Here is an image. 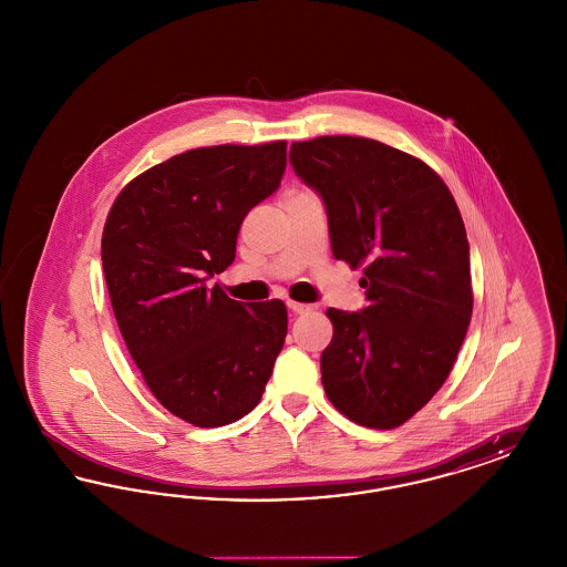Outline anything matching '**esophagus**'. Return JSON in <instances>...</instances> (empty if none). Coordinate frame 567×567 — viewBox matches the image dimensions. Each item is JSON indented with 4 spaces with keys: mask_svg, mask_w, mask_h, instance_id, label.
Listing matches in <instances>:
<instances>
[{
    "mask_svg": "<svg viewBox=\"0 0 567 567\" xmlns=\"http://www.w3.org/2000/svg\"><path fill=\"white\" fill-rule=\"evenodd\" d=\"M287 306H289V310L296 312V315H308L310 310H315V306H310V303H297V301H287Z\"/></svg>",
    "mask_w": 567,
    "mask_h": 567,
    "instance_id": "34e87169",
    "label": "esophagus"
}]
</instances>
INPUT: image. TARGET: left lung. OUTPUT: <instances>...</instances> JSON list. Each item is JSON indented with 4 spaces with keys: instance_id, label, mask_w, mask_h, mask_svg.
<instances>
[{
    "instance_id": "8db88e82",
    "label": "left lung",
    "mask_w": 567,
    "mask_h": 567,
    "mask_svg": "<svg viewBox=\"0 0 567 567\" xmlns=\"http://www.w3.org/2000/svg\"><path fill=\"white\" fill-rule=\"evenodd\" d=\"M289 162L323 199L333 257L363 266L370 301L327 310L324 393L363 427H400L451 374L472 319L457 204L427 163L370 137L293 142Z\"/></svg>"
}]
</instances>
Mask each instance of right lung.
Returning a JSON list of instances; mask_svg holds the SVG:
<instances>
[{"instance_id": "right-lung-1", "label": "right lung", "mask_w": 567, "mask_h": 567, "mask_svg": "<svg viewBox=\"0 0 567 567\" xmlns=\"http://www.w3.org/2000/svg\"><path fill=\"white\" fill-rule=\"evenodd\" d=\"M287 142L193 148L134 178L110 208L102 264L144 382L195 427L259 404L282 351L280 299L243 303L208 280L236 259L244 216L280 187Z\"/></svg>"}]
</instances>
